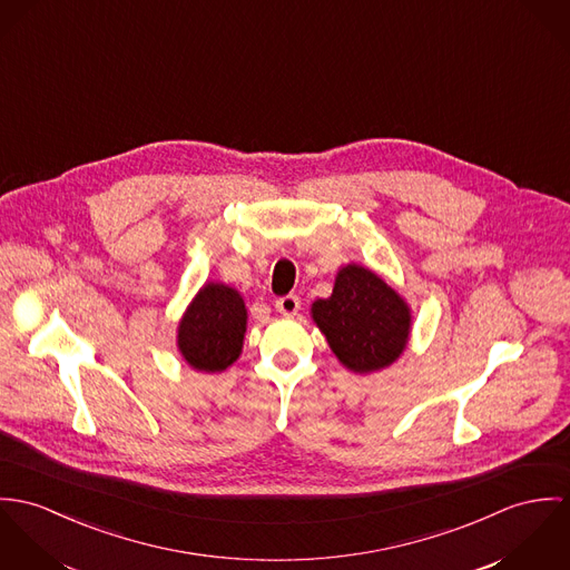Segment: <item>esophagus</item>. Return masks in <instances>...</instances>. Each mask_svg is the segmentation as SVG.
<instances>
[{
	"instance_id": "1",
	"label": "esophagus",
	"mask_w": 570,
	"mask_h": 570,
	"mask_svg": "<svg viewBox=\"0 0 570 570\" xmlns=\"http://www.w3.org/2000/svg\"><path fill=\"white\" fill-rule=\"evenodd\" d=\"M299 306H302V302H299L297 295H284V297H279V299L275 302L277 313H282L284 316L297 315Z\"/></svg>"
}]
</instances>
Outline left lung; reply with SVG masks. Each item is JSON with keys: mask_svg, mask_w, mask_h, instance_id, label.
I'll use <instances>...</instances> for the list:
<instances>
[{"mask_svg": "<svg viewBox=\"0 0 570 570\" xmlns=\"http://www.w3.org/2000/svg\"><path fill=\"white\" fill-rule=\"evenodd\" d=\"M311 316L338 363L361 376L393 365L409 345L413 315L406 299L361 264L338 268L332 295Z\"/></svg>", "mask_w": 570, "mask_h": 570, "instance_id": "1", "label": "left lung"}]
</instances>
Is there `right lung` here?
Listing matches in <instances>:
<instances>
[{
	"label": "right lung",
	"instance_id": "1",
	"mask_svg": "<svg viewBox=\"0 0 570 570\" xmlns=\"http://www.w3.org/2000/svg\"><path fill=\"white\" fill-rule=\"evenodd\" d=\"M247 318L245 299L236 288L205 282L177 325L181 358L196 372H225L243 354Z\"/></svg>",
	"mask_w": 570,
	"mask_h": 570
}]
</instances>
